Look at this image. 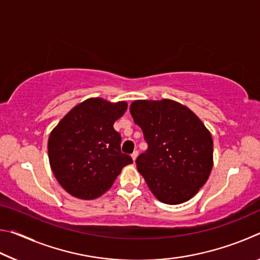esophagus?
<instances>
[{
  "label": "esophagus",
  "mask_w": 260,
  "mask_h": 260,
  "mask_svg": "<svg viewBox=\"0 0 260 260\" xmlns=\"http://www.w3.org/2000/svg\"><path fill=\"white\" fill-rule=\"evenodd\" d=\"M138 156H139V151L138 150H135L133 153H132V158H133L134 161L136 160V158H138Z\"/></svg>",
  "instance_id": "obj_1"
}]
</instances>
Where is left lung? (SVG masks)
<instances>
[{
	"mask_svg": "<svg viewBox=\"0 0 260 260\" xmlns=\"http://www.w3.org/2000/svg\"><path fill=\"white\" fill-rule=\"evenodd\" d=\"M148 150L136 167L158 201L181 204L199 192L213 166V141L190 109L172 100H138L131 104Z\"/></svg>",
	"mask_w": 260,
	"mask_h": 260,
	"instance_id": "obj_1",
	"label": "left lung"
}]
</instances>
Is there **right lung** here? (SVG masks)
I'll return each mask as SVG.
<instances>
[{
    "label": "right lung",
    "mask_w": 260,
    "mask_h": 260,
    "mask_svg": "<svg viewBox=\"0 0 260 260\" xmlns=\"http://www.w3.org/2000/svg\"><path fill=\"white\" fill-rule=\"evenodd\" d=\"M127 103L91 98L76 105L51 131L48 156L52 173L77 199L95 200L109 190L122 167L133 162L120 150L114 121Z\"/></svg>",
    "instance_id": "obj_1"
}]
</instances>
